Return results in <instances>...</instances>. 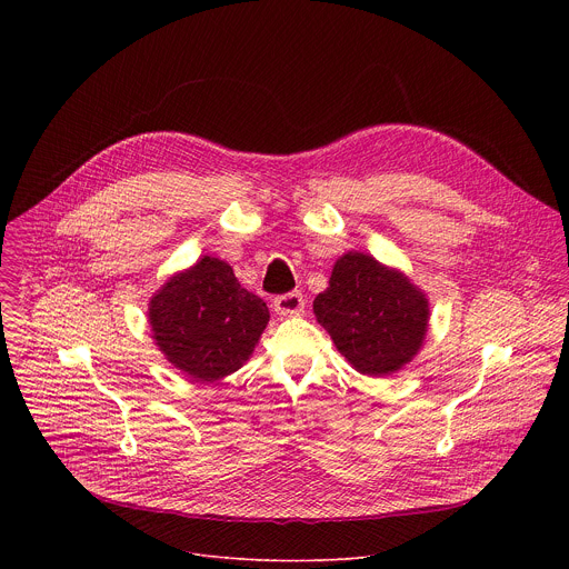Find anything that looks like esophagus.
Instances as JSON below:
<instances>
[{
    "instance_id": "34e87169",
    "label": "esophagus",
    "mask_w": 569,
    "mask_h": 569,
    "mask_svg": "<svg viewBox=\"0 0 569 569\" xmlns=\"http://www.w3.org/2000/svg\"><path fill=\"white\" fill-rule=\"evenodd\" d=\"M303 306H306V299H303V295L297 292V290L274 297V310H277V315H281V317L299 315V312H303Z\"/></svg>"
}]
</instances>
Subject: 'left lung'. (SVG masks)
<instances>
[{
	"instance_id": "obj_1",
	"label": "left lung",
	"mask_w": 569,
	"mask_h": 569,
	"mask_svg": "<svg viewBox=\"0 0 569 569\" xmlns=\"http://www.w3.org/2000/svg\"><path fill=\"white\" fill-rule=\"evenodd\" d=\"M312 310L338 351L367 376L398 371L417 356L428 331L426 295L408 277L358 252L336 263Z\"/></svg>"
}]
</instances>
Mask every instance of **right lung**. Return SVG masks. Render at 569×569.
<instances>
[{
	"label": "right lung",
	"instance_id": "add662e5",
	"mask_svg": "<svg viewBox=\"0 0 569 569\" xmlns=\"http://www.w3.org/2000/svg\"><path fill=\"white\" fill-rule=\"evenodd\" d=\"M148 319L171 365L196 380H218L252 356L270 312L224 261L204 257L152 297Z\"/></svg>",
	"mask_w": 569,
	"mask_h": 569
}]
</instances>
